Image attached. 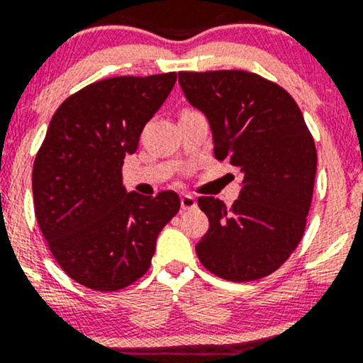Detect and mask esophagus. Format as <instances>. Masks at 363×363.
I'll use <instances>...</instances> for the list:
<instances>
[{
	"label": "esophagus",
	"instance_id": "1",
	"mask_svg": "<svg viewBox=\"0 0 363 363\" xmlns=\"http://www.w3.org/2000/svg\"><path fill=\"white\" fill-rule=\"evenodd\" d=\"M180 204H182V209H194L197 206V201H196V197H194V196H189V194H182Z\"/></svg>",
	"mask_w": 363,
	"mask_h": 363
}]
</instances>
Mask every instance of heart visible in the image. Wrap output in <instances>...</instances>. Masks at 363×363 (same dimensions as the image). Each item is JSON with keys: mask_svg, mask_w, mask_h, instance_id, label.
I'll return each mask as SVG.
<instances>
[{"mask_svg": "<svg viewBox=\"0 0 363 363\" xmlns=\"http://www.w3.org/2000/svg\"><path fill=\"white\" fill-rule=\"evenodd\" d=\"M186 111H189V108H186Z\"/></svg>", "mask_w": 363, "mask_h": 363, "instance_id": "1", "label": "heart"}]
</instances>
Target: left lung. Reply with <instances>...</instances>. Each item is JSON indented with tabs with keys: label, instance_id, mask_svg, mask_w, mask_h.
Segmentation results:
<instances>
[{
	"label": "left lung",
	"instance_id": "obj_1",
	"mask_svg": "<svg viewBox=\"0 0 363 363\" xmlns=\"http://www.w3.org/2000/svg\"><path fill=\"white\" fill-rule=\"evenodd\" d=\"M186 100L208 116L214 157L244 174L227 208L202 196L209 230L199 261L230 282L274 274L298 247L313 196L317 149L301 111L282 86L247 71L178 72Z\"/></svg>",
	"mask_w": 363,
	"mask_h": 363
}]
</instances>
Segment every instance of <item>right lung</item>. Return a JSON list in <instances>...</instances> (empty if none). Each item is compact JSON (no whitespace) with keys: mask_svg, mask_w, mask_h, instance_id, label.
<instances>
[{"mask_svg":"<svg viewBox=\"0 0 363 363\" xmlns=\"http://www.w3.org/2000/svg\"><path fill=\"white\" fill-rule=\"evenodd\" d=\"M177 74L118 76L65 99L33 166L34 213L53 258L72 280L112 292L150 268L159 232L180 209L173 190L126 192L123 162L174 86Z\"/></svg>","mask_w":363,"mask_h":363,"instance_id":"1","label":"right lung"}]
</instances>
